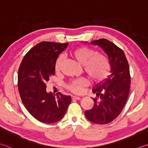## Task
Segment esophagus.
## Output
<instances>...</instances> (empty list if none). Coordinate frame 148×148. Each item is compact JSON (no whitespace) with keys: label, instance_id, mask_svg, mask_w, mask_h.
Listing matches in <instances>:
<instances>
[{"label":"esophagus","instance_id":"esophagus-1","mask_svg":"<svg viewBox=\"0 0 148 148\" xmlns=\"http://www.w3.org/2000/svg\"><path fill=\"white\" fill-rule=\"evenodd\" d=\"M72 99H76V100H80L81 98L79 97H76V96H72Z\"/></svg>","mask_w":148,"mask_h":148}]
</instances>
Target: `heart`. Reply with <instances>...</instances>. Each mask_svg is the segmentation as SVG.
<instances>
[{
    "instance_id": "obj_1",
    "label": "heart",
    "mask_w": 148,
    "mask_h": 148,
    "mask_svg": "<svg viewBox=\"0 0 148 148\" xmlns=\"http://www.w3.org/2000/svg\"><path fill=\"white\" fill-rule=\"evenodd\" d=\"M71 57L81 65L92 82L99 83L108 76L110 71V63L108 58L103 54H96V52L87 47H79L71 53ZM63 63L62 56H59L55 63V71L59 72ZM88 82L85 78L73 80L67 85V88L74 94H81L83 88L87 86Z\"/></svg>"
}]
</instances>
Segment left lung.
<instances>
[{"mask_svg": "<svg viewBox=\"0 0 148 148\" xmlns=\"http://www.w3.org/2000/svg\"><path fill=\"white\" fill-rule=\"evenodd\" d=\"M90 44L99 46L107 54L111 74L93 88L92 92L97 96L92 98L94 105L86 110L85 115L92 123L107 124L120 114L128 99L131 81L129 65L122 49L109 40L102 38L92 41Z\"/></svg>", "mask_w": 148, "mask_h": 148, "instance_id": "8db88e82", "label": "left lung"}]
</instances>
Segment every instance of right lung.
<instances>
[{
	"label": "right lung",
	"mask_w": 148,
	"mask_h": 148,
	"mask_svg": "<svg viewBox=\"0 0 148 148\" xmlns=\"http://www.w3.org/2000/svg\"><path fill=\"white\" fill-rule=\"evenodd\" d=\"M68 44L40 42L29 51L20 65L18 86L22 103L32 116L43 123L60 121L71 102L70 95L46 90V85L55 74L58 55Z\"/></svg>",
	"instance_id": "add662e5"
}]
</instances>
